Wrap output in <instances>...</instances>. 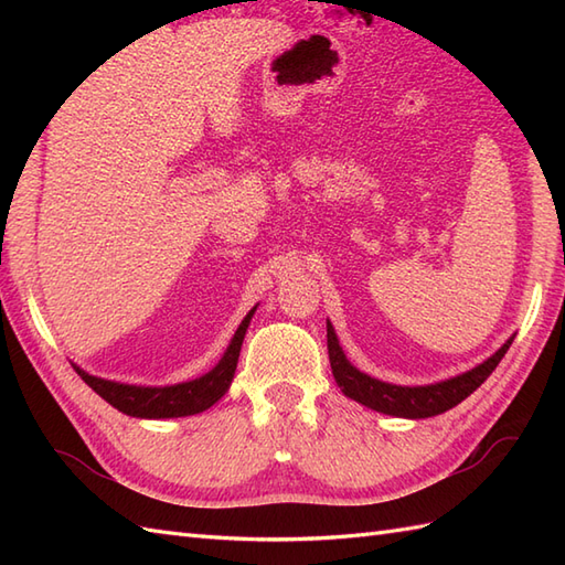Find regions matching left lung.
<instances>
[{
	"mask_svg": "<svg viewBox=\"0 0 565 565\" xmlns=\"http://www.w3.org/2000/svg\"><path fill=\"white\" fill-rule=\"evenodd\" d=\"M514 338H510L500 350L488 356L483 364L463 371L459 376L444 379L437 383H427V386H395L388 381H379L374 376L359 371L350 359H347L344 350L340 347L338 334H334L332 322L328 320V354H330V366L332 376L338 381L340 391L356 403H362L371 411L393 415V417H407V419H423V417H435L451 411L454 405L466 401L481 383L493 374L500 359L505 356Z\"/></svg>",
	"mask_w": 565,
	"mask_h": 565,
	"instance_id": "obj_1",
	"label": "left lung"
}]
</instances>
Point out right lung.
<instances>
[{
	"label": "right lung",
	"instance_id": "obj_1",
	"mask_svg": "<svg viewBox=\"0 0 565 565\" xmlns=\"http://www.w3.org/2000/svg\"><path fill=\"white\" fill-rule=\"evenodd\" d=\"M257 306L249 310L245 320L239 322V328L235 330L231 344L223 352L206 374L191 381L174 383V386H136V383H121V381H109L102 376H92L87 371L75 366L77 374L87 386L102 395V398L114 405L116 411H121L124 415L130 417H142V419H167V417H186V415H196L209 411L211 405L218 403L223 395L227 393L235 376L237 369V356H239V347H243L245 332L249 328V320L255 316Z\"/></svg>",
	"mask_w": 565,
	"mask_h": 565
}]
</instances>
